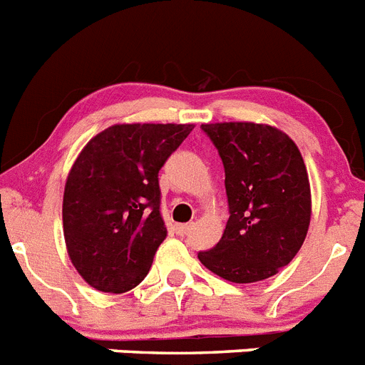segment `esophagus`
Here are the masks:
<instances>
[{
	"mask_svg": "<svg viewBox=\"0 0 365 365\" xmlns=\"http://www.w3.org/2000/svg\"><path fill=\"white\" fill-rule=\"evenodd\" d=\"M192 230H193V222H188V225H179V227H177V234L180 235H188Z\"/></svg>",
	"mask_w": 365,
	"mask_h": 365,
	"instance_id": "esophagus-1",
	"label": "esophagus"
}]
</instances>
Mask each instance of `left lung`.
<instances>
[{
  "mask_svg": "<svg viewBox=\"0 0 365 365\" xmlns=\"http://www.w3.org/2000/svg\"><path fill=\"white\" fill-rule=\"evenodd\" d=\"M225 166L230 217L202 265L234 283L267 279L289 265L311 222L307 168L292 138L254 122L202 124Z\"/></svg>",
  "mask_w": 365,
  "mask_h": 365,
  "instance_id": "1",
  "label": "left lung"
}]
</instances>
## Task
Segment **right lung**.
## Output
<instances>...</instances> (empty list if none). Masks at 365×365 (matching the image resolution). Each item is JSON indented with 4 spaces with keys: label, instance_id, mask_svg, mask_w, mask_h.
<instances>
[{
    "label": "right lung",
    "instance_id": "right-lung-1",
    "mask_svg": "<svg viewBox=\"0 0 365 365\" xmlns=\"http://www.w3.org/2000/svg\"><path fill=\"white\" fill-rule=\"evenodd\" d=\"M193 124H115L80 151L63 192V237L96 291L120 294L146 278L166 240L159 170Z\"/></svg>",
    "mask_w": 365,
    "mask_h": 365
}]
</instances>
